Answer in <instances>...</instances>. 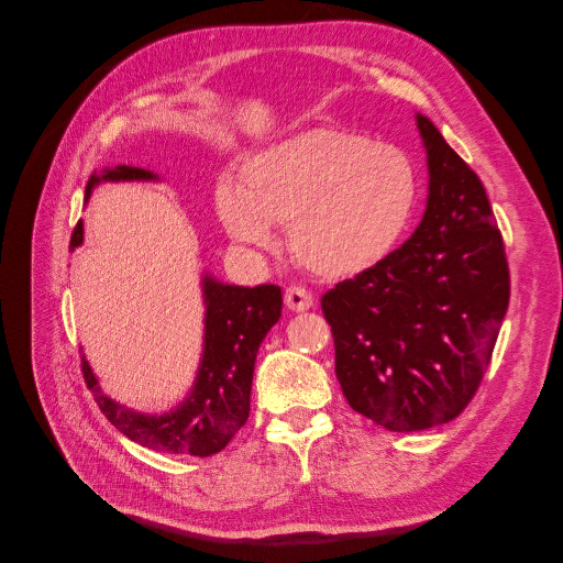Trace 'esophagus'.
<instances>
[{
	"label": "esophagus",
	"mask_w": 563,
	"mask_h": 563,
	"mask_svg": "<svg viewBox=\"0 0 563 563\" xmlns=\"http://www.w3.org/2000/svg\"><path fill=\"white\" fill-rule=\"evenodd\" d=\"M284 302H286L288 310L305 312V310L312 308L314 300H312V294L308 291V288H302V286H288L286 294H284Z\"/></svg>",
	"instance_id": "obj_1"
}]
</instances>
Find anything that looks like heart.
I'll list each match as a JSON object with an SVG mask.
<instances>
[{
    "label": "heart",
    "mask_w": 563,
    "mask_h": 563,
    "mask_svg": "<svg viewBox=\"0 0 563 563\" xmlns=\"http://www.w3.org/2000/svg\"><path fill=\"white\" fill-rule=\"evenodd\" d=\"M420 172L406 150L321 126L269 145L220 185L218 218L240 244L272 249L288 228L296 261L327 279L362 275L391 253L418 211Z\"/></svg>",
    "instance_id": "heart-1"
}]
</instances>
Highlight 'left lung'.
Returning <instances> with one entry per match:
<instances>
[{
    "instance_id": "obj_1",
    "label": "left lung",
    "mask_w": 563,
    "mask_h": 563,
    "mask_svg": "<svg viewBox=\"0 0 563 563\" xmlns=\"http://www.w3.org/2000/svg\"><path fill=\"white\" fill-rule=\"evenodd\" d=\"M416 122L430 172L420 225L321 298L347 404L391 432L465 411L509 305L505 244L479 176L428 117Z\"/></svg>"
}]
</instances>
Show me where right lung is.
<instances>
[{"instance_id":"add662e5","label":"right lung","mask_w":563,"mask_h":563,"mask_svg":"<svg viewBox=\"0 0 563 563\" xmlns=\"http://www.w3.org/2000/svg\"><path fill=\"white\" fill-rule=\"evenodd\" d=\"M103 180H157V176L139 166H108L89 178L87 199ZM81 242L84 225L79 220L70 251ZM201 291L207 302L201 362L190 395L174 411L145 416L117 404L100 391L89 362L81 360L84 380L100 411L119 432L145 449L207 457L223 451L249 418L255 354L282 317V288L275 284L232 286L203 275Z\"/></svg>"}]
</instances>
